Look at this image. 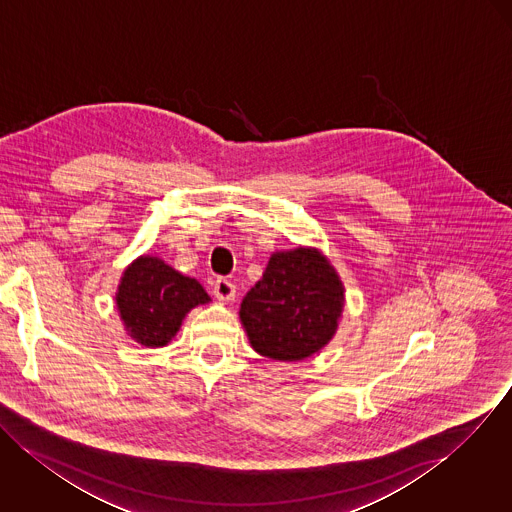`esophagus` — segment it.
Segmentation results:
<instances>
[{"label": "esophagus", "mask_w": 512, "mask_h": 512, "mask_svg": "<svg viewBox=\"0 0 512 512\" xmlns=\"http://www.w3.org/2000/svg\"><path fill=\"white\" fill-rule=\"evenodd\" d=\"M212 292H214V296H216L220 302H224V304L234 302V298H236V286H234L230 280H226V278H218V280L214 282Z\"/></svg>", "instance_id": "1"}]
</instances>
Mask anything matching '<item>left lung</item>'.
<instances>
[{"label": "left lung", "mask_w": 512, "mask_h": 512, "mask_svg": "<svg viewBox=\"0 0 512 512\" xmlns=\"http://www.w3.org/2000/svg\"><path fill=\"white\" fill-rule=\"evenodd\" d=\"M345 286L327 255L298 245L275 251L263 278L245 294L239 319L255 353L298 362L337 333Z\"/></svg>", "instance_id": "left-lung-1"}]
</instances>
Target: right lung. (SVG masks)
<instances>
[{
  "instance_id": "obj_1",
  "label": "right lung",
  "mask_w": 512,
  "mask_h": 512,
  "mask_svg": "<svg viewBox=\"0 0 512 512\" xmlns=\"http://www.w3.org/2000/svg\"><path fill=\"white\" fill-rule=\"evenodd\" d=\"M115 300L126 335L148 349L171 343L185 315L212 302L198 280L156 255H140L124 269Z\"/></svg>"
}]
</instances>
